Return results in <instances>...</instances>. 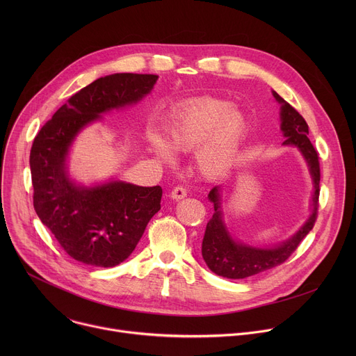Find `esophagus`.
Segmentation results:
<instances>
[{
	"label": "esophagus",
	"instance_id": "obj_1",
	"mask_svg": "<svg viewBox=\"0 0 356 356\" xmlns=\"http://www.w3.org/2000/svg\"><path fill=\"white\" fill-rule=\"evenodd\" d=\"M186 195H187V191H186V188L181 187V186H177V187H175V188L170 191V197H172L173 200H181V198H184Z\"/></svg>",
	"mask_w": 356,
	"mask_h": 356
}]
</instances>
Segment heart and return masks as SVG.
<instances>
[{
  "instance_id": "1",
  "label": "heart",
  "mask_w": 356,
  "mask_h": 356,
  "mask_svg": "<svg viewBox=\"0 0 356 356\" xmlns=\"http://www.w3.org/2000/svg\"><path fill=\"white\" fill-rule=\"evenodd\" d=\"M245 131V117L232 104L217 98H198L176 111L168 121L166 138L146 132V143L159 161L172 163L175 150H198L197 165L209 179L221 176L232 163Z\"/></svg>"
}]
</instances>
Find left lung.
Instances as JSON below:
<instances>
[{
	"label": "left lung",
	"instance_id": "1",
	"mask_svg": "<svg viewBox=\"0 0 356 356\" xmlns=\"http://www.w3.org/2000/svg\"><path fill=\"white\" fill-rule=\"evenodd\" d=\"M273 97L280 104V129L286 138L283 145L296 146L302 158L306 159L313 184L312 214L302 227L289 239L272 248H257L236 241L229 234L221 207V188L216 186L209 194V200L214 204L213 218L209 221L204 238H202L201 253L210 270L227 279H245L253 275L266 272L282 265L298 243L314 227L318 210L320 195V162L318 154L309 139V125L289 103L273 91Z\"/></svg>",
	"mask_w": 356,
	"mask_h": 356
}]
</instances>
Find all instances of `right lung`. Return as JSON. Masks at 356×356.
Listing matches in <instances>:
<instances>
[{"instance_id":"right-lung-1","label":"right lung","mask_w":356,"mask_h":356,"mask_svg":"<svg viewBox=\"0 0 356 356\" xmlns=\"http://www.w3.org/2000/svg\"><path fill=\"white\" fill-rule=\"evenodd\" d=\"M158 77L134 73L99 77L72 95L33 139L29 165L35 211L77 262L98 268L120 265L161 210V186L108 180L87 187L72 180L67 169L70 146L81 129L111 110L136 104Z\"/></svg>"}]
</instances>
